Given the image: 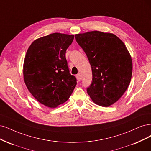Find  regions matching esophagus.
<instances>
[{
	"mask_svg": "<svg viewBox=\"0 0 151 151\" xmlns=\"http://www.w3.org/2000/svg\"><path fill=\"white\" fill-rule=\"evenodd\" d=\"M76 78H77V80L78 81H80V80H81V75H80V74H78L76 75Z\"/></svg>",
	"mask_w": 151,
	"mask_h": 151,
	"instance_id": "obj_1",
	"label": "esophagus"
}]
</instances>
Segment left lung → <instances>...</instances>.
Listing matches in <instances>:
<instances>
[{
  "mask_svg": "<svg viewBox=\"0 0 151 151\" xmlns=\"http://www.w3.org/2000/svg\"><path fill=\"white\" fill-rule=\"evenodd\" d=\"M91 66L92 82L87 93L95 104L109 106L117 101L130 84L132 61L116 35L98 31L75 35Z\"/></svg>",
  "mask_w": 151,
  "mask_h": 151,
  "instance_id": "obj_1",
  "label": "left lung"
}]
</instances>
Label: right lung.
I'll return each mask as SVG.
<instances>
[{
  "label": "right lung",
  "mask_w": 151,
  "mask_h": 151,
  "mask_svg": "<svg viewBox=\"0 0 151 151\" xmlns=\"http://www.w3.org/2000/svg\"><path fill=\"white\" fill-rule=\"evenodd\" d=\"M73 39L74 35L52 33L34 41L26 52L24 82L32 95L48 107L65 103L76 85L65 56Z\"/></svg>",
  "instance_id": "add662e5"
}]
</instances>
